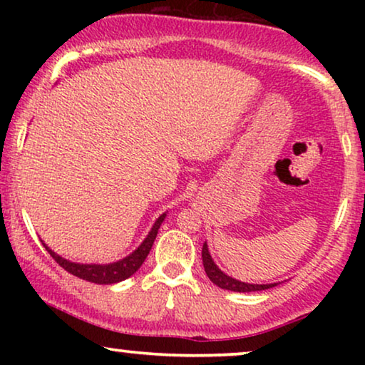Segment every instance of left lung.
<instances>
[{"label": "left lung", "mask_w": 365, "mask_h": 365, "mask_svg": "<svg viewBox=\"0 0 365 365\" xmlns=\"http://www.w3.org/2000/svg\"><path fill=\"white\" fill-rule=\"evenodd\" d=\"M202 264H204V271H206L207 277L211 279V281L216 284L217 287L226 289V291L254 292V291H264V289H271L276 286V284H247V282L237 281V279H234V277H229L227 274H224L221 269L214 264L211 254H209L206 242H204V246H202Z\"/></svg>", "instance_id": "left-lung-1"}]
</instances>
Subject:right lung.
I'll use <instances>...</instances> for the list:
<instances>
[{
	"label": "right lung",
	"mask_w": 365,
	"mask_h": 365,
	"mask_svg": "<svg viewBox=\"0 0 365 365\" xmlns=\"http://www.w3.org/2000/svg\"><path fill=\"white\" fill-rule=\"evenodd\" d=\"M166 217V214H161L158 217V221L154 222V226L151 231H149L148 237L144 239L136 251L133 254H129L128 257L121 259V261L113 262V264H78V262H71L68 259H64L61 256H58L56 252L51 251L46 244L43 242V246L46 247V251L49 252L54 261H56L59 266H61L64 271H68L73 276H76L79 279H84L88 282H94V284H116L121 282L124 279L131 277L134 272L138 271L139 267L143 266L144 259L148 257L149 251H151L154 239L158 236V229L161 227V224Z\"/></svg>",
	"instance_id": "1"
}]
</instances>
